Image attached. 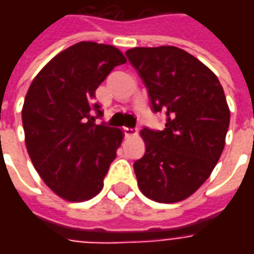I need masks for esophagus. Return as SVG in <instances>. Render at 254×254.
Masks as SVG:
<instances>
[{"label": "esophagus", "mask_w": 254, "mask_h": 254, "mask_svg": "<svg viewBox=\"0 0 254 254\" xmlns=\"http://www.w3.org/2000/svg\"><path fill=\"white\" fill-rule=\"evenodd\" d=\"M122 130L125 133V136H133V134L137 133V129H133V127H124Z\"/></svg>", "instance_id": "obj_1"}]
</instances>
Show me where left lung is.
<instances>
[{
	"instance_id": "left-lung-1",
	"label": "left lung",
	"mask_w": 254,
	"mask_h": 254,
	"mask_svg": "<svg viewBox=\"0 0 254 254\" xmlns=\"http://www.w3.org/2000/svg\"><path fill=\"white\" fill-rule=\"evenodd\" d=\"M127 57L148 89L163 130L144 127L145 154L133 169L144 196L177 202L211 176L223 152L230 110L223 87L201 61L174 46L134 47Z\"/></svg>"
}]
</instances>
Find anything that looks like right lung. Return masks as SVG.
<instances>
[{
	"mask_svg": "<svg viewBox=\"0 0 254 254\" xmlns=\"http://www.w3.org/2000/svg\"><path fill=\"white\" fill-rule=\"evenodd\" d=\"M125 63L117 47L78 42L49 61L25 95L28 155L43 182L66 201L96 196L116 159L124 133L95 124L102 110L94 99L109 73Z\"/></svg>",
	"mask_w": 254,
	"mask_h": 254,
	"instance_id": "obj_1",
	"label": "right lung"
}]
</instances>
